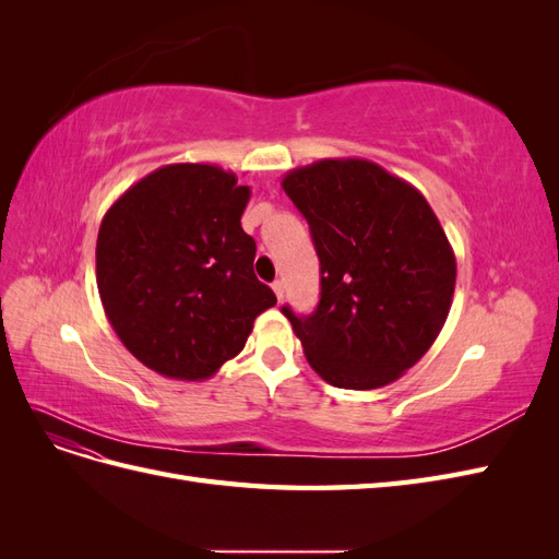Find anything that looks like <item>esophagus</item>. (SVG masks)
I'll list each match as a JSON object with an SVG mask.
<instances>
[{
	"label": "esophagus",
	"mask_w": 559,
	"mask_h": 559,
	"mask_svg": "<svg viewBox=\"0 0 559 559\" xmlns=\"http://www.w3.org/2000/svg\"><path fill=\"white\" fill-rule=\"evenodd\" d=\"M273 292H275L277 300L284 298V282H282V280H275V282H273Z\"/></svg>",
	"instance_id": "obj_1"
}]
</instances>
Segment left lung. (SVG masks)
I'll use <instances>...</instances> for the list:
<instances>
[{
	"label": "left lung",
	"mask_w": 559,
	"mask_h": 559,
	"mask_svg": "<svg viewBox=\"0 0 559 559\" xmlns=\"http://www.w3.org/2000/svg\"><path fill=\"white\" fill-rule=\"evenodd\" d=\"M282 189L319 257L317 310L282 308L308 364L341 389L399 380L433 345L454 294V251L427 198L364 158L296 167Z\"/></svg>",
	"instance_id": "left-lung-1"
}]
</instances>
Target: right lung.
<instances>
[{
	"mask_svg": "<svg viewBox=\"0 0 559 559\" xmlns=\"http://www.w3.org/2000/svg\"><path fill=\"white\" fill-rule=\"evenodd\" d=\"M249 186L207 163L158 167L118 198L97 233V292L134 359L198 382L238 357L277 298L253 275L242 230Z\"/></svg>",
	"mask_w": 559,
	"mask_h": 559,
	"instance_id": "1",
	"label": "right lung"
}]
</instances>
